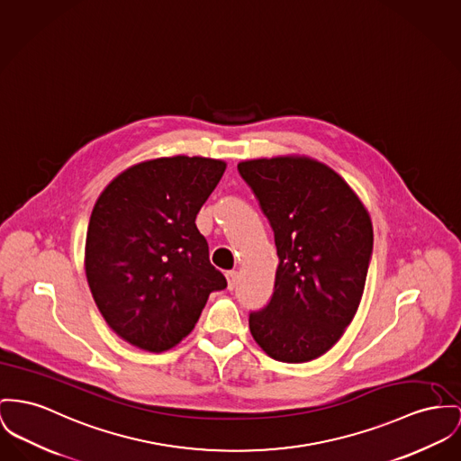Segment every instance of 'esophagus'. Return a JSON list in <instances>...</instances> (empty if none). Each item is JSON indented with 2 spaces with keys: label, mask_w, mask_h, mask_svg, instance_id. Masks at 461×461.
I'll return each mask as SVG.
<instances>
[{
  "label": "esophagus",
  "mask_w": 461,
  "mask_h": 461,
  "mask_svg": "<svg viewBox=\"0 0 461 461\" xmlns=\"http://www.w3.org/2000/svg\"><path fill=\"white\" fill-rule=\"evenodd\" d=\"M225 277H227V288L234 290L238 286V273L236 271H229Z\"/></svg>",
  "instance_id": "34e87169"
}]
</instances>
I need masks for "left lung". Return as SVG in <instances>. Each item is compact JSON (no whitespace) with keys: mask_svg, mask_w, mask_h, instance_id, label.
I'll list each match as a JSON object with an SVG mask.
<instances>
[{"mask_svg":"<svg viewBox=\"0 0 461 461\" xmlns=\"http://www.w3.org/2000/svg\"><path fill=\"white\" fill-rule=\"evenodd\" d=\"M276 243L275 292L249 312V332L275 360L327 353L357 314L372 255L366 206L334 169L304 155L238 164Z\"/></svg>","mask_w":461,"mask_h":461,"instance_id":"8db88e82","label":"left lung"}]
</instances>
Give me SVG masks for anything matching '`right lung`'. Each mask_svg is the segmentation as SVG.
<instances>
[{
	"label": "right lung",
	"mask_w": 461,
	"mask_h": 461,
	"mask_svg": "<svg viewBox=\"0 0 461 461\" xmlns=\"http://www.w3.org/2000/svg\"><path fill=\"white\" fill-rule=\"evenodd\" d=\"M225 167L186 155L145 160L95 201L86 275L103 318L129 344L171 349L192 332L210 294L227 286L195 225Z\"/></svg>",
	"instance_id": "1"
}]
</instances>
